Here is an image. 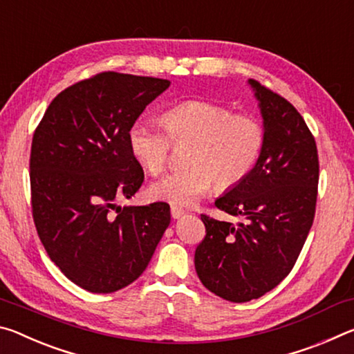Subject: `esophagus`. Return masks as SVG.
<instances>
[{"label": "esophagus", "instance_id": "esophagus-1", "mask_svg": "<svg viewBox=\"0 0 354 354\" xmlns=\"http://www.w3.org/2000/svg\"><path fill=\"white\" fill-rule=\"evenodd\" d=\"M183 208H180V207H177V205H171V215H172V218L174 219H177V218H180L182 215H183Z\"/></svg>", "mask_w": 354, "mask_h": 354}]
</instances>
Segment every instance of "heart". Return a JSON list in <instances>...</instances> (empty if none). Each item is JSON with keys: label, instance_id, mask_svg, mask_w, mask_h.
<instances>
[{"label": "heart", "instance_id": "heart-1", "mask_svg": "<svg viewBox=\"0 0 354 354\" xmlns=\"http://www.w3.org/2000/svg\"><path fill=\"white\" fill-rule=\"evenodd\" d=\"M163 129L149 120L133 122L127 133L135 160L147 172L161 174L171 161L172 144L188 147L183 171L156 180V199L189 205L215 187L229 191L246 180L265 147V129L257 118L235 114L230 108L205 100H187L166 109Z\"/></svg>", "mask_w": 354, "mask_h": 354}]
</instances>
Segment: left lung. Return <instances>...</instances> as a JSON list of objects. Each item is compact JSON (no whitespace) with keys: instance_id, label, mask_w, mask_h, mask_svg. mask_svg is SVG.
I'll use <instances>...</instances> for the list:
<instances>
[{"instance_id":"left-lung-1","label":"left lung","mask_w":354,"mask_h":354,"mask_svg":"<svg viewBox=\"0 0 354 354\" xmlns=\"http://www.w3.org/2000/svg\"><path fill=\"white\" fill-rule=\"evenodd\" d=\"M260 102L265 147L254 171L215 205L243 221L202 213L205 236L196 248L201 282L223 299H257L286 279L315 216L318 150L303 115L274 91L249 81Z\"/></svg>"}]
</instances>
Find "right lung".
<instances>
[{"mask_svg":"<svg viewBox=\"0 0 354 354\" xmlns=\"http://www.w3.org/2000/svg\"><path fill=\"white\" fill-rule=\"evenodd\" d=\"M169 84L100 72L59 92L34 130V225L51 262L84 290L111 293L136 281L169 225L166 202L115 205L144 182L127 133Z\"/></svg>","mask_w":354,"mask_h":354,"instance_id":"1","label":"right lung"}]
</instances>
